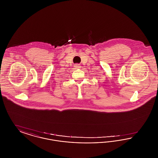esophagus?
Segmentation results:
<instances>
[{"mask_svg": "<svg viewBox=\"0 0 158 158\" xmlns=\"http://www.w3.org/2000/svg\"><path fill=\"white\" fill-rule=\"evenodd\" d=\"M74 66H75V68L76 69H79V68H81V65L79 64H76Z\"/></svg>", "mask_w": 158, "mask_h": 158, "instance_id": "esophagus-1", "label": "esophagus"}]
</instances>
